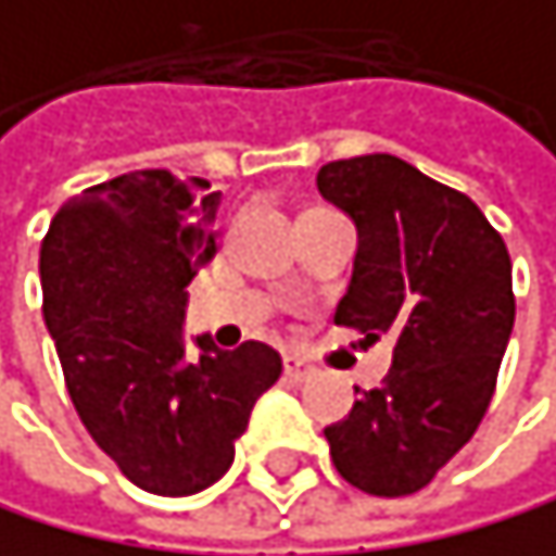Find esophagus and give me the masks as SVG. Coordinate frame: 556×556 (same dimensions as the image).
<instances>
[{
	"instance_id": "34e87169",
	"label": "esophagus",
	"mask_w": 556,
	"mask_h": 556,
	"mask_svg": "<svg viewBox=\"0 0 556 556\" xmlns=\"http://www.w3.org/2000/svg\"><path fill=\"white\" fill-rule=\"evenodd\" d=\"M312 374H315V367H312V363H305L302 356H292V353L285 356V377H288V380L302 383V380H308Z\"/></svg>"
}]
</instances>
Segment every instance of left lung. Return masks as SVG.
Returning a JSON list of instances; mask_svg holds the SVG:
<instances>
[{"label": "left lung", "instance_id": "8db88e82", "mask_svg": "<svg viewBox=\"0 0 556 556\" xmlns=\"http://www.w3.org/2000/svg\"><path fill=\"white\" fill-rule=\"evenodd\" d=\"M319 193L359 248L336 326L397 339L390 374L329 425L336 472L370 496H410L476 434L513 332V264L500 230L458 189L397 155L326 162Z\"/></svg>", "mask_w": 556, "mask_h": 556}]
</instances>
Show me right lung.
<instances>
[{"label":"right lung","instance_id":"right-lung-1","mask_svg":"<svg viewBox=\"0 0 556 556\" xmlns=\"http://www.w3.org/2000/svg\"><path fill=\"white\" fill-rule=\"evenodd\" d=\"M138 169L56 210L40 244L43 319L87 434L155 496H193L233 462L257 397L281 377L268 343L182 353L186 285L217 254L220 193Z\"/></svg>","mask_w":556,"mask_h":556}]
</instances>
